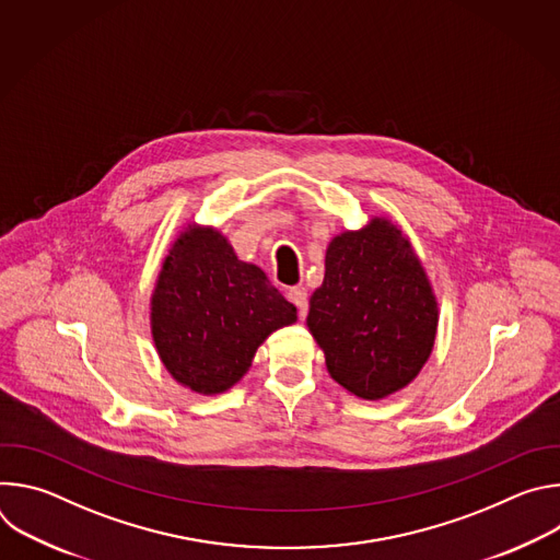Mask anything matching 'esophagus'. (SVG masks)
Listing matches in <instances>:
<instances>
[{"label":"esophagus","instance_id":"obj_1","mask_svg":"<svg viewBox=\"0 0 560 560\" xmlns=\"http://www.w3.org/2000/svg\"><path fill=\"white\" fill-rule=\"evenodd\" d=\"M288 299H290V303L296 305L299 314H305V307H307V290H305L303 285L290 288V290H288Z\"/></svg>","mask_w":560,"mask_h":560}]
</instances>
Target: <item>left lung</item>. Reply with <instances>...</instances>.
I'll list each match as a JSON object with an SVG mask.
<instances>
[{
	"mask_svg": "<svg viewBox=\"0 0 560 560\" xmlns=\"http://www.w3.org/2000/svg\"><path fill=\"white\" fill-rule=\"evenodd\" d=\"M436 322L432 288L401 230L374 219L332 238L307 328L339 385L370 401L406 387L432 352Z\"/></svg>",
	"mask_w": 560,
	"mask_h": 560,
	"instance_id": "1",
	"label": "left lung"
}]
</instances>
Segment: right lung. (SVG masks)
I'll use <instances>...</instances> for the list:
<instances>
[{
    "label": "right lung",
    "instance_id": "right-lung-1",
    "mask_svg": "<svg viewBox=\"0 0 560 560\" xmlns=\"http://www.w3.org/2000/svg\"><path fill=\"white\" fill-rule=\"evenodd\" d=\"M294 322L296 307L214 230L192 228L179 238L152 294L159 357L199 394L234 385L264 339Z\"/></svg>",
    "mask_w": 560,
    "mask_h": 560
}]
</instances>
